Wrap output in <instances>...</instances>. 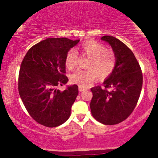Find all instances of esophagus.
<instances>
[{"mask_svg":"<svg viewBox=\"0 0 158 158\" xmlns=\"http://www.w3.org/2000/svg\"><path fill=\"white\" fill-rule=\"evenodd\" d=\"M85 90V88H81V87H80V86L79 87V92L83 91V90Z\"/></svg>","mask_w":158,"mask_h":158,"instance_id":"obj_1","label":"esophagus"}]
</instances>
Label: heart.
Masks as SVG:
<instances>
[{
	"label": "heart",
	"instance_id": "heart-1",
	"mask_svg": "<svg viewBox=\"0 0 158 158\" xmlns=\"http://www.w3.org/2000/svg\"><path fill=\"white\" fill-rule=\"evenodd\" d=\"M81 50L90 57L87 64L88 69L78 70L70 77L73 84L81 88H87L99 77L106 78L114 72L117 64V58L113 50H108L104 45L95 41H88L81 45ZM78 53L75 49L68 52L65 58V66L68 70H73L77 65Z\"/></svg>",
	"mask_w": 158,
	"mask_h": 158
}]
</instances>
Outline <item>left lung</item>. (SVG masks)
<instances>
[{"mask_svg":"<svg viewBox=\"0 0 158 158\" xmlns=\"http://www.w3.org/2000/svg\"><path fill=\"white\" fill-rule=\"evenodd\" d=\"M101 39L111 47L117 64L113 73L103 81L105 89L100 86L91 88L90 110L99 123L118 124L135 109L142 89L143 74L133 52L124 43L110 35L102 36Z\"/></svg>","mask_w":158,"mask_h":158,"instance_id":"left-lung-1","label":"left lung"}]
</instances>
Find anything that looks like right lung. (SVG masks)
Here are the masks:
<instances>
[{
    "label": "right lung",
    "instance_id": "right-lung-1",
    "mask_svg": "<svg viewBox=\"0 0 158 158\" xmlns=\"http://www.w3.org/2000/svg\"><path fill=\"white\" fill-rule=\"evenodd\" d=\"M80 40L49 38L32 46L21 64L19 91L30 115L39 124L56 127L70 116L79 94L77 85L61 91L58 86L68 82L64 75L68 52Z\"/></svg>",
    "mask_w": 158,
    "mask_h": 158
}]
</instances>
